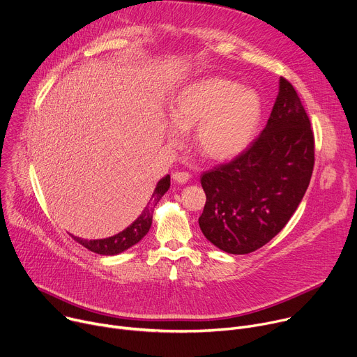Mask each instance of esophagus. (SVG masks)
I'll return each instance as SVG.
<instances>
[{"instance_id": "34e87169", "label": "esophagus", "mask_w": 357, "mask_h": 357, "mask_svg": "<svg viewBox=\"0 0 357 357\" xmlns=\"http://www.w3.org/2000/svg\"><path fill=\"white\" fill-rule=\"evenodd\" d=\"M190 178V174L189 172H174L172 174V179L178 183H186Z\"/></svg>"}]
</instances>
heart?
<instances>
[{"instance_id": "heart-1", "label": "heart", "mask_w": 357, "mask_h": 357, "mask_svg": "<svg viewBox=\"0 0 357 357\" xmlns=\"http://www.w3.org/2000/svg\"><path fill=\"white\" fill-rule=\"evenodd\" d=\"M168 138L197 126L196 145L213 160L231 158L251 142L263 116L260 94L225 77H206L182 87L171 101Z\"/></svg>"}]
</instances>
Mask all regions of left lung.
Here are the masks:
<instances>
[{
	"instance_id": "1",
	"label": "left lung",
	"mask_w": 357,
	"mask_h": 357,
	"mask_svg": "<svg viewBox=\"0 0 357 357\" xmlns=\"http://www.w3.org/2000/svg\"><path fill=\"white\" fill-rule=\"evenodd\" d=\"M315 164L310 117L294 86L280 91L266 128L240 155L203 172L205 237L230 254L256 251L275 237L308 189Z\"/></svg>"
}]
</instances>
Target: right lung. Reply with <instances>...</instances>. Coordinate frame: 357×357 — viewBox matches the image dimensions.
I'll list each match as a JSON object with an SVG mask.
<instances>
[{"label":"right lung","mask_w":357,"mask_h":357,"mask_svg":"<svg viewBox=\"0 0 357 357\" xmlns=\"http://www.w3.org/2000/svg\"><path fill=\"white\" fill-rule=\"evenodd\" d=\"M169 186H171V176L167 175L157 183V188L154 193H152L148 205L145 206L142 213L127 229H124L119 234H114L107 238H98V240H83L75 236L72 237L87 250L101 254V256H116V254L126 251L127 248L137 244L148 233L152 225V213H154V208L157 206L160 199L165 195V192L169 189Z\"/></svg>","instance_id":"1"}]
</instances>
